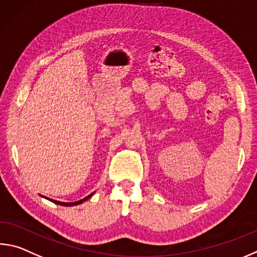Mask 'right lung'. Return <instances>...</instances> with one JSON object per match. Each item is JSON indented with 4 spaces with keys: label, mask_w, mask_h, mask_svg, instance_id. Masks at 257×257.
<instances>
[{
    "label": "right lung",
    "mask_w": 257,
    "mask_h": 257,
    "mask_svg": "<svg viewBox=\"0 0 257 257\" xmlns=\"http://www.w3.org/2000/svg\"><path fill=\"white\" fill-rule=\"evenodd\" d=\"M93 195V193H91L90 195H87V197H85L84 199H82V200H80V201H75V202H60V201H56V200H50V199H48V198H46V197H44V198H46V199H48V200H50V201H53L54 203H56V204H60V206H65V207H72V206H77V204H80V203H82V202H84V201H86L87 199H90L91 197Z\"/></svg>",
    "instance_id": "1"
}]
</instances>
